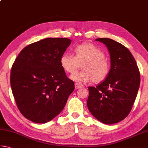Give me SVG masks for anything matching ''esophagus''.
Returning a JSON list of instances; mask_svg holds the SVG:
<instances>
[{"label": "esophagus", "instance_id": "esophagus-1", "mask_svg": "<svg viewBox=\"0 0 148 148\" xmlns=\"http://www.w3.org/2000/svg\"><path fill=\"white\" fill-rule=\"evenodd\" d=\"M83 86L82 84L81 83H75V88L76 89H79V88H82Z\"/></svg>", "mask_w": 148, "mask_h": 148}]
</instances>
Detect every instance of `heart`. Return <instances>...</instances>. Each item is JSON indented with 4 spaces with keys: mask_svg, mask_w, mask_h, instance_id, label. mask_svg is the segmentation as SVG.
Masks as SVG:
<instances>
[{
    "mask_svg": "<svg viewBox=\"0 0 148 148\" xmlns=\"http://www.w3.org/2000/svg\"><path fill=\"white\" fill-rule=\"evenodd\" d=\"M75 56L70 53L63 54L60 63L64 70L72 74L82 64V71L72 75L71 79L79 83H100L108 77L110 63L99 47L92 43H83L75 47Z\"/></svg>",
    "mask_w": 148,
    "mask_h": 148,
    "instance_id": "1",
    "label": "heart"
}]
</instances>
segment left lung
I'll return each mask as SVG.
<instances>
[{
	"mask_svg": "<svg viewBox=\"0 0 148 148\" xmlns=\"http://www.w3.org/2000/svg\"><path fill=\"white\" fill-rule=\"evenodd\" d=\"M108 48L111 69L106 79L88 87L87 106L99 121L111 125L129 114L140 85V72L133 55L126 47L108 38H99Z\"/></svg>",
	"mask_w": 148,
	"mask_h": 148,
	"instance_id": "1",
	"label": "left lung"
}]
</instances>
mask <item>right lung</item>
<instances>
[{
  "mask_svg": "<svg viewBox=\"0 0 148 148\" xmlns=\"http://www.w3.org/2000/svg\"><path fill=\"white\" fill-rule=\"evenodd\" d=\"M72 40L46 38L27 46L12 64L10 82L18 109L37 123L51 121L64 108L74 90L60 63Z\"/></svg>",
  "mask_w": 148,
  "mask_h": 148,
  "instance_id": "1",
  "label": "right lung"
}]
</instances>
